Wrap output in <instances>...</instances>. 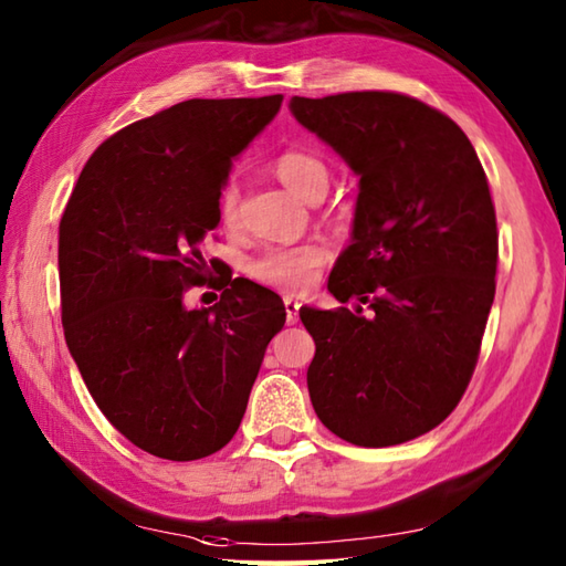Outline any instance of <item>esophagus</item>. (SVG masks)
I'll use <instances>...</instances> for the list:
<instances>
[{
  "instance_id": "esophagus-1",
  "label": "esophagus",
  "mask_w": 566,
  "mask_h": 566,
  "mask_svg": "<svg viewBox=\"0 0 566 566\" xmlns=\"http://www.w3.org/2000/svg\"><path fill=\"white\" fill-rule=\"evenodd\" d=\"M300 300H294V296H284V312H286V324H296V318H300Z\"/></svg>"
}]
</instances>
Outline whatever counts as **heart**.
Instances as JSON below:
<instances>
[{"instance_id":"heart-1","label":"heart","mask_w":566,"mask_h":566,"mask_svg":"<svg viewBox=\"0 0 566 566\" xmlns=\"http://www.w3.org/2000/svg\"><path fill=\"white\" fill-rule=\"evenodd\" d=\"M274 176L280 178L286 188L302 195L304 200L324 198L328 188V168L326 163L314 156L310 150L290 148L282 150L272 160ZM240 208V190L234 180H224L218 192V218L224 228H232L238 222ZM326 250L318 242L296 244V248H276L266 250L250 264V274L256 282L270 284L282 292H304L316 280L318 266H322Z\"/></svg>"}]
</instances>
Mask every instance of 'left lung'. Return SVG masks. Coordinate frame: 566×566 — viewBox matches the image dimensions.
Here are the masks:
<instances>
[{"label": "left lung", "mask_w": 566, "mask_h": 566, "mask_svg": "<svg viewBox=\"0 0 566 566\" xmlns=\"http://www.w3.org/2000/svg\"><path fill=\"white\" fill-rule=\"evenodd\" d=\"M290 106L361 176L354 242L328 274L356 312L300 310L316 344L312 406L346 443H406L453 413L478 366L500 248L488 176L458 123L413 96L346 91Z\"/></svg>", "instance_id": "1"}]
</instances>
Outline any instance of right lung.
Instances as JSON below:
<instances>
[{
    "mask_svg": "<svg viewBox=\"0 0 566 566\" xmlns=\"http://www.w3.org/2000/svg\"><path fill=\"white\" fill-rule=\"evenodd\" d=\"M282 98H190L130 123L94 150L61 218L69 352L108 423L156 458L200 460L230 443L284 326L280 296L232 272L209 282L223 292L210 311L181 304L220 272L200 252L220 222L218 192Z\"/></svg>",
    "mask_w": 566,
    "mask_h": 566,
    "instance_id": "right-lung-1",
    "label": "right lung"
}]
</instances>
